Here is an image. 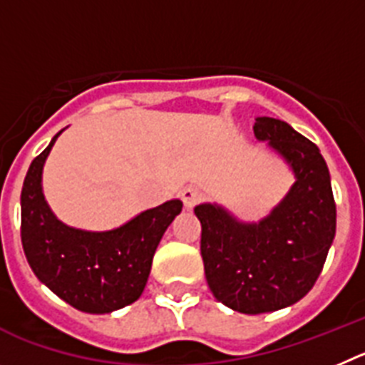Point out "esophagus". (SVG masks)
<instances>
[{"instance_id": "obj_1", "label": "esophagus", "mask_w": 365, "mask_h": 365, "mask_svg": "<svg viewBox=\"0 0 365 365\" xmlns=\"http://www.w3.org/2000/svg\"><path fill=\"white\" fill-rule=\"evenodd\" d=\"M180 196H182V202L183 205H185V209H192V207L202 200L203 195H202V190L196 189V187H185Z\"/></svg>"}]
</instances>
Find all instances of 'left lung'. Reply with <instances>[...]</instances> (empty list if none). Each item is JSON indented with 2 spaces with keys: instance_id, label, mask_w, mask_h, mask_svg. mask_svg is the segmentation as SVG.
Segmentation results:
<instances>
[{
  "instance_id": "obj_1",
  "label": "left lung",
  "mask_w": 365,
  "mask_h": 365,
  "mask_svg": "<svg viewBox=\"0 0 365 365\" xmlns=\"http://www.w3.org/2000/svg\"><path fill=\"white\" fill-rule=\"evenodd\" d=\"M252 130L294 175L287 195L260 222H242L218 203L195 207L209 289L244 314L272 313L302 300L336 231L329 169L318 147L277 118H256Z\"/></svg>"
}]
</instances>
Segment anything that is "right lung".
Segmentation results:
<instances>
[{
	"instance_id": "add662e5",
	"label": "right lung",
	"mask_w": 365,
	"mask_h": 365,
	"mask_svg": "<svg viewBox=\"0 0 365 365\" xmlns=\"http://www.w3.org/2000/svg\"><path fill=\"white\" fill-rule=\"evenodd\" d=\"M47 149L32 160L21 189V244L38 280L61 300L91 314L121 309L142 297L163 232L182 212L180 200L147 209L110 231L71 227L43 195Z\"/></svg>"
}]
</instances>
